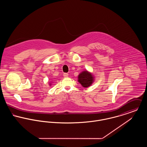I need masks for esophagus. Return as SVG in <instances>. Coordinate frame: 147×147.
<instances>
[{
  "label": "esophagus",
  "instance_id": "1",
  "mask_svg": "<svg viewBox=\"0 0 147 147\" xmlns=\"http://www.w3.org/2000/svg\"><path fill=\"white\" fill-rule=\"evenodd\" d=\"M63 76H64V78H67V77L68 76V74H67V73H64V74H63Z\"/></svg>",
  "mask_w": 147,
  "mask_h": 147
}]
</instances>
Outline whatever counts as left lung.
<instances>
[{
  "mask_svg": "<svg viewBox=\"0 0 147 147\" xmlns=\"http://www.w3.org/2000/svg\"><path fill=\"white\" fill-rule=\"evenodd\" d=\"M78 82L82 85L87 88L90 86L94 82V78L91 73L87 71H84L81 72L78 76Z\"/></svg>",
  "mask_w": 147,
  "mask_h": 147,
  "instance_id": "left-lung-1",
  "label": "left lung"
}]
</instances>
